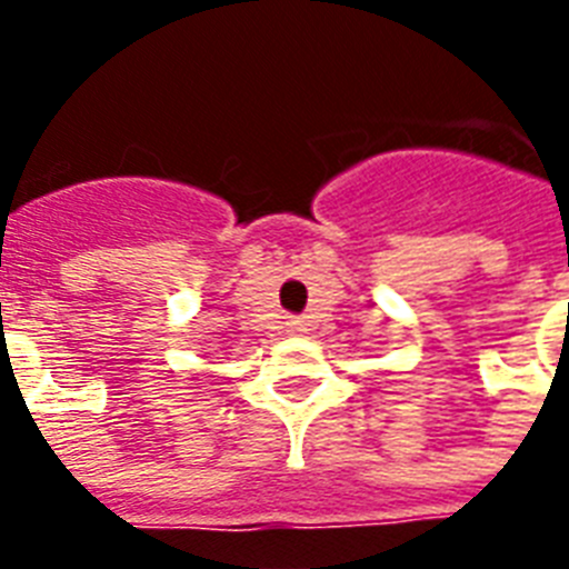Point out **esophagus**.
<instances>
[{"label": "esophagus", "instance_id": "esophagus-1", "mask_svg": "<svg viewBox=\"0 0 569 569\" xmlns=\"http://www.w3.org/2000/svg\"><path fill=\"white\" fill-rule=\"evenodd\" d=\"M286 328L292 330V333H301V330H303V319H298V316H292V319L286 321Z\"/></svg>", "mask_w": 569, "mask_h": 569}]
</instances>
